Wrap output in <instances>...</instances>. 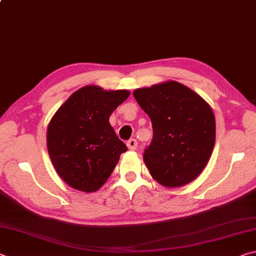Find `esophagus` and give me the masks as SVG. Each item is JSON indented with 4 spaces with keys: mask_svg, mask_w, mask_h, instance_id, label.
<instances>
[{
    "mask_svg": "<svg viewBox=\"0 0 256 256\" xmlns=\"http://www.w3.org/2000/svg\"><path fill=\"white\" fill-rule=\"evenodd\" d=\"M126 146L130 150H136L138 148L136 138H130V140L126 142Z\"/></svg>",
    "mask_w": 256,
    "mask_h": 256,
    "instance_id": "34e87169",
    "label": "esophagus"
}]
</instances>
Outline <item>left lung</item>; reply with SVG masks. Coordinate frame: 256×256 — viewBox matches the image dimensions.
I'll list each match as a JSON object with an SVG mask.
<instances>
[{"label":"left lung","instance_id":"obj_1","mask_svg":"<svg viewBox=\"0 0 256 256\" xmlns=\"http://www.w3.org/2000/svg\"><path fill=\"white\" fill-rule=\"evenodd\" d=\"M151 120L154 136L144 154L151 176L166 188H180L201 174L216 141L211 107L176 81L133 92Z\"/></svg>","mask_w":256,"mask_h":256}]
</instances>
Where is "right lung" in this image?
Masks as SVG:
<instances>
[{
    "mask_svg": "<svg viewBox=\"0 0 256 256\" xmlns=\"http://www.w3.org/2000/svg\"><path fill=\"white\" fill-rule=\"evenodd\" d=\"M128 96V90L86 86L55 112L47 128V149L58 174L71 188L88 193L99 190L128 150L110 116Z\"/></svg>",
    "mask_w": 256,
    "mask_h": 256,
    "instance_id": "add662e5",
    "label": "right lung"
}]
</instances>
